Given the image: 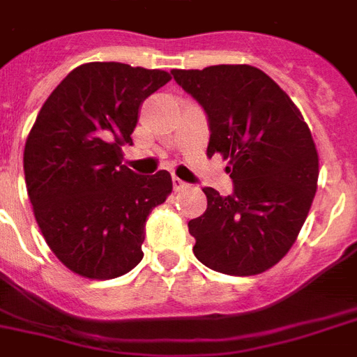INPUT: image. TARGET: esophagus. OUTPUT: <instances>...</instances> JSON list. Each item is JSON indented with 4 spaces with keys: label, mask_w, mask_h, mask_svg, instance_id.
Masks as SVG:
<instances>
[{
    "label": "esophagus",
    "mask_w": 357,
    "mask_h": 357,
    "mask_svg": "<svg viewBox=\"0 0 357 357\" xmlns=\"http://www.w3.org/2000/svg\"><path fill=\"white\" fill-rule=\"evenodd\" d=\"M172 185H174V190H183L185 187H187V183H185L183 179L176 178V176L172 178Z\"/></svg>",
    "instance_id": "34e87169"
}]
</instances>
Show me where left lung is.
<instances>
[{
	"label": "left lung",
	"mask_w": 357,
	"mask_h": 357,
	"mask_svg": "<svg viewBox=\"0 0 357 357\" xmlns=\"http://www.w3.org/2000/svg\"><path fill=\"white\" fill-rule=\"evenodd\" d=\"M209 122L207 155L228 161L234 192L206 187V213L189 222L195 255L213 271L254 276L287 254L317 192L319 155L304 116L250 64L172 70Z\"/></svg>",
	"instance_id": "left-lung-1"
}]
</instances>
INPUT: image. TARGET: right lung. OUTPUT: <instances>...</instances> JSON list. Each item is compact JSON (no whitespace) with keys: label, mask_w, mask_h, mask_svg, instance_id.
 <instances>
[{"label":"right lung","mask_w":357,"mask_h":357,"mask_svg":"<svg viewBox=\"0 0 357 357\" xmlns=\"http://www.w3.org/2000/svg\"><path fill=\"white\" fill-rule=\"evenodd\" d=\"M170 79L122 63L81 64L36 116L24 150L27 195L47 246L79 276L119 278L144 255L146 218L172 178L129 170L122 146L133 144L142 102Z\"/></svg>","instance_id":"add662e5"}]
</instances>
